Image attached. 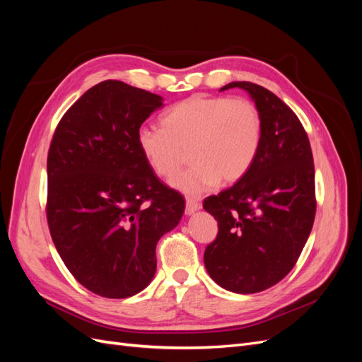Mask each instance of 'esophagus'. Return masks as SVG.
<instances>
[{
  "label": "esophagus",
  "instance_id": "1",
  "mask_svg": "<svg viewBox=\"0 0 362 362\" xmlns=\"http://www.w3.org/2000/svg\"><path fill=\"white\" fill-rule=\"evenodd\" d=\"M201 208H202V204L198 202V201H194V199L185 201V214H187V216L201 210Z\"/></svg>",
  "mask_w": 362,
  "mask_h": 362
}]
</instances>
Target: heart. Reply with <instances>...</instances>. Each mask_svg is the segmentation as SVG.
Instances as JSON below:
<instances>
[{
  "instance_id": "heart-1",
  "label": "heart",
  "mask_w": 362,
  "mask_h": 362,
  "mask_svg": "<svg viewBox=\"0 0 362 362\" xmlns=\"http://www.w3.org/2000/svg\"><path fill=\"white\" fill-rule=\"evenodd\" d=\"M163 128L141 127L137 145L161 178L178 172L189 151L193 161L170 184L198 196L222 181L242 180L255 163L262 140V117L246 98L194 95L161 117Z\"/></svg>"
}]
</instances>
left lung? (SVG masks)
<instances>
[{
    "instance_id": "left-lung-1",
    "label": "left lung",
    "mask_w": 362,
    "mask_h": 362,
    "mask_svg": "<svg viewBox=\"0 0 362 362\" xmlns=\"http://www.w3.org/2000/svg\"><path fill=\"white\" fill-rule=\"evenodd\" d=\"M249 93L262 117L255 163L242 180L204 201L218 233L204 262L222 288L250 294L267 290L294 267L315 216L314 161L298 116L258 84L233 81Z\"/></svg>"
}]
</instances>
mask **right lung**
I'll return each instance as SVG.
<instances>
[{"instance_id":"obj_1","label":"right lung","mask_w":362,"mask_h":362,"mask_svg":"<svg viewBox=\"0 0 362 362\" xmlns=\"http://www.w3.org/2000/svg\"><path fill=\"white\" fill-rule=\"evenodd\" d=\"M160 95L117 80L87 90L54 133L47 170V218L64 266L81 286L125 299L149 286L156 247L184 213L137 145Z\"/></svg>"}]
</instances>
